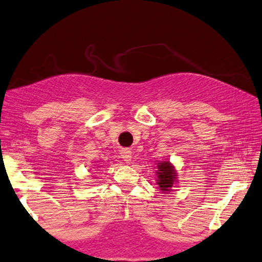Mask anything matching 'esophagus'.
Wrapping results in <instances>:
<instances>
[{"label": "esophagus", "mask_w": 262, "mask_h": 262, "mask_svg": "<svg viewBox=\"0 0 262 262\" xmlns=\"http://www.w3.org/2000/svg\"><path fill=\"white\" fill-rule=\"evenodd\" d=\"M121 158L124 159V161L130 162L132 161V151L128 150V148H124V150L121 151Z\"/></svg>", "instance_id": "obj_1"}]
</instances>
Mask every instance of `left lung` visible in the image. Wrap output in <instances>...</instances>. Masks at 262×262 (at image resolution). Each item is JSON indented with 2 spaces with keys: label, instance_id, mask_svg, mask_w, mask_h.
Instances as JSON below:
<instances>
[{
  "label": "left lung",
  "instance_id": "obj_1",
  "mask_svg": "<svg viewBox=\"0 0 262 262\" xmlns=\"http://www.w3.org/2000/svg\"><path fill=\"white\" fill-rule=\"evenodd\" d=\"M157 170V184L159 185V189L162 192H169L176 181V170L169 161H159Z\"/></svg>",
  "mask_w": 262,
  "mask_h": 262
}]
</instances>
